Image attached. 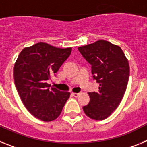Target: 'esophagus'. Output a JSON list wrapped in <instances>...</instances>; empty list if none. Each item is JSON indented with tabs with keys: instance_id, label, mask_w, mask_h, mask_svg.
<instances>
[{
	"instance_id": "esophagus-1",
	"label": "esophagus",
	"mask_w": 147,
	"mask_h": 147,
	"mask_svg": "<svg viewBox=\"0 0 147 147\" xmlns=\"http://www.w3.org/2000/svg\"><path fill=\"white\" fill-rule=\"evenodd\" d=\"M80 95V93H72V96H74V97H75V98H77V97L79 96Z\"/></svg>"
}]
</instances>
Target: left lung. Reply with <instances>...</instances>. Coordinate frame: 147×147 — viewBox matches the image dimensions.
I'll use <instances>...</instances> for the list:
<instances>
[{
    "label": "left lung",
    "instance_id": "left-lung-1",
    "mask_svg": "<svg viewBox=\"0 0 147 147\" xmlns=\"http://www.w3.org/2000/svg\"><path fill=\"white\" fill-rule=\"evenodd\" d=\"M78 50L91 65L93 80L99 84L98 91L88 93L90 102L83 110L90 119L104 120L117 108L125 93L129 63L119 46L105 40L79 47Z\"/></svg>",
    "mask_w": 147,
    "mask_h": 147
}]
</instances>
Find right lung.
I'll use <instances>...</instances> for the list:
<instances>
[{"label":"right lung","mask_w":147,"mask_h":147,"mask_svg":"<svg viewBox=\"0 0 147 147\" xmlns=\"http://www.w3.org/2000/svg\"><path fill=\"white\" fill-rule=\"evenodd\" d=\"M71 48L59 49L38 42L23 49L14 67V80L22 102L28 112L44 121L60 115L69 92L51 88L47 83L71 53Z\"/></svg>","instance_id":"obj_1"}]
</instances>
